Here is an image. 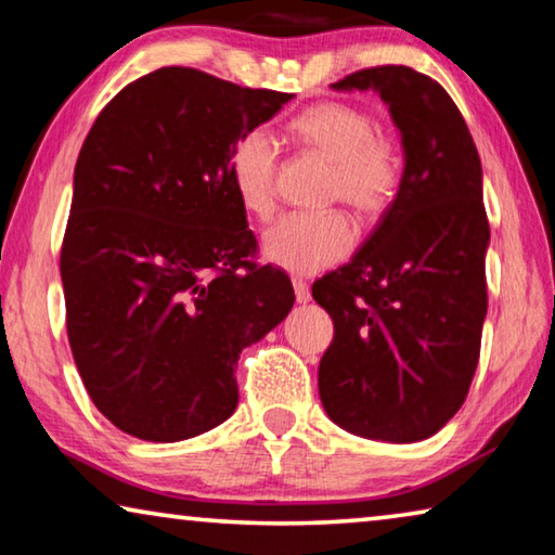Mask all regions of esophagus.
Masks as SVG:
<instances>
[{
  "label": "esophagus",
  "instance_id": "obj_1",
  "mask_svg": "<svg viewBox=\"0 0 555 555\" xmlns=\"http://www.w3.org/2000/svg\"><path fill=\"white\" fill-rule=\"evenodd\" d=\"M294 291H296L298 304H308V300H311V288H308L304 279H294Z\"/></svg>",
  "mask_w": 555,
  "mask_h": 555
}]
</instances>
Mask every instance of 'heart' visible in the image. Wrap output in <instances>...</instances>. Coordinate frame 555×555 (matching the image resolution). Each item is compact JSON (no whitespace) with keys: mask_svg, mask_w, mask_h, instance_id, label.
<instances>
[{"mask_svg":"<svg viewBox=\"0 0 555 555\" xmlns=\"http://www.w3.org/2000/svg\"><path fill=\"white\" fill-rule=\"evenodd\" d=\"M288 134L333 164L331 198L379 218L397 198L401 156L377 134V121L347 102H318L291 119ZM279 146L264 129H251L230 152V183L244 212L267 220L276 208ZM357 230L345 212L284 215L261 237L264 259L294 274H318L350 255Z\"/></svg>","mask_w":555,"mask_h":555,"instance_id":"obj_1","label":"heart"}]
</instances>
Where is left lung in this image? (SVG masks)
I'll list each match as a JSON object with an SVG mask.
<instances>
[{
  "instance_id": "1",
  "label": "left lung",
  "mask_w": 555,
  "mask_h": 555,
  "mask_svg": "<svg viewBox=\"0 0 555 555\" xmlns=\"http://www.w3.org/2000/svg\"><path fill=\"white\" fill-rule=\"evenodd\" d=\"M333 88L379 92L401 131L403 173L360 251L313 284L335 325L318 391L350 434L416 443L463 406L480 360L490 244L480 154L424 73L377 65Z\"/></svg>"
}]
</instances>
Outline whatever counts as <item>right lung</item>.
I'll return each instance as SVG.
<instances>
[{
    "instance_id": "right-lung-1",
    "label": "right lung",
    "mask_w": 555,
    "mask_h": 555,
    "mask_svg": "<svg viewBox=\"0 0 555 555\" xmlns=\"http://www.w3.org/2000/svg\"><path fill=\"white\" fill-rule=\"evenodd\" d=\"M294 98L158 68L100 112L73 176L61 249L82 384L125 434L176 443L237 409L240 352L294 306L230 183V152Z\"/></svg>"
}]
</instances>
